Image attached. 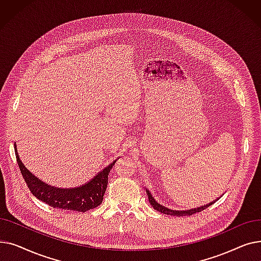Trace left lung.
Wrapping results in <instances>:
<instances>
[{
	"mask_svg": "<svg viewBox=\"0 0 261 261\" xmlns=\"http://www.w3.org/2000/svg\"><path fill=\"white\" fill-rule=\"evenodd\" d=\"M146 193H147V196H148V199H149L150 204H151V206H152L155 211H158V212H160V213H162V214L170 215V216H176V217L191 216V215H194V214H196V213H200V212L204 211L205 208H207V207L210 206V205L214 204L217 200H219V198H218L217 200H215L214 202H212V203H210V204L203 205V206H200V207H197V208H193V210H187V211H173V210H169V208H167V207H165V206H163L162 204H159V203L155 201V199L152 197V195L150 194V191H149L148 189H146Z\"/></svg>",
	"mask_w": 261,
	"mask_h": 261,
	"instance_id": "1",
	"label": "left lung"
}]
</instances>
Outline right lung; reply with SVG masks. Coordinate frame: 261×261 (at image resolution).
<instances>
[{"mask_svg": "<svg viewBox=\"0 0 261 261\" xmlns=\"http://www.w3.org/2000/svg\"><path fill=\"white\" fill-rule=\"evenodd\" d=\"M16 147L17 146L15 144L16 158L23 179L27 187L30 188L31 193L40 201L48 204L49 206L54 208L76 211L82 213L97 207L102 202L108 185V175L117 160H115L112 164H110L99 173L96 174L87 184L77 188L60 189L43 183L34 174H32L30 170H27L19 158Z\"/></svg>", "mask_w": 261, "mask_h": 261, "instance_id": "obj_1", "label": "right lung"}]
</instances>
